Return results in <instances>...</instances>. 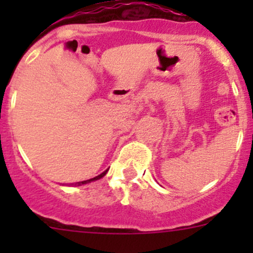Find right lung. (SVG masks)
<instances>
[{"instance_id":"1","label":"right lung","mask_w":253,"mask_h":253,"mask_svg":"<svg viewBox=\"0 0 253 253\" xmlns=\"http://www.w3.org/2000/svg\"><path fill=\"white\" fill-rule=\"evenodd\" d=\"M106 172H108V170H106V171H104V172H101V174H100V175L95 176V177L90 178V180H86V181H81V182H76V183H75V185H76V186H81V185H84V183H89V182H93V181H96V180H99V178H101V177H103V176H105V175H106Z\"/></svg>"}]
</instances>
